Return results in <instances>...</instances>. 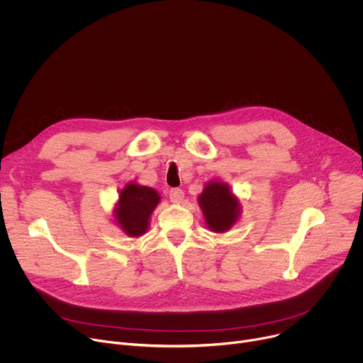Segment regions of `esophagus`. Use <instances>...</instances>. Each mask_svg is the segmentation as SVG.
<instances>
[{"mask_svg": "<svg viewBox=\"0 0 363 363\" xmlns=\"http://www.w3.org/2000/svg\"><path fill=\"white\" fill-rule=\"evenodd\" d=\"M169 199L174 203H179L184 199V191L181 188H174L169 191Z\"/></svg>", "mask_w": 363, "mask_h": 363, "instance_id": "34e87169", "label": "esophagus"}]
</instances>
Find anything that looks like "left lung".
I'll return each instance as SVG.
<instances>
[{
    "mask_svg": "<svg viewBox=\"0 0 363 363\" xmlns=\"http://www.w3.org/2000/svg\"><path fill=\"white\" fill-rule=\"evenodd\" d=\"M199 206L206 224L216 233H224L233 227L240 213V203L227 184L210 182L199 195Z\"/></svg>",
    "mask_w": 363,
    "mask_h": 363,
    "instance_id": "1",
    "label": "left lung"
}]
</instances>
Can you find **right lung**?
I'll use <instances>...</instances> for the list:
<instances>
[{"mask_svg":"<svg viewBox=\"0 0 363 363\" xmlns=\"http://www.w3.org/2000/svg\"><path fill=\"white\" fill-rule=\"evenodd\" d=\"M160 194L138 184H128L119 195V203L115 211L116 221L130 237L145 234L149 225V217L158 205Z\"/></svg>","mask_w":363,"mask_h":363,"instance_id":"obj_1","label":"right lung"}]
</instances>
